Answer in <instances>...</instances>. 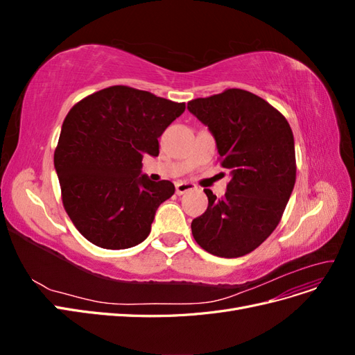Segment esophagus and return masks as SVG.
I'll return each mask as SVG.
<instances>
[{
	"label": "esophagus",
	"mask_w": 355,
	"mask_h": 355,
	"mask_svg": "<svg viewBox=\"0 0 355 355\" xmlns=\"http://www.w3.org/2000/svg\"><path fill=\"white\" fill-rule=\"evenodd\" d=\"M192 189H196V185L191 184V182H178L176 184V194L178 196L185 194V192L192 191Z\"/></svg>",
	"instance_id": "1"
}]
</instances>
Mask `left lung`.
<instances>
[{"label":"left lung","instance_id":"left-lung-1","mask_svg":"<svg viewBox=\"0 0 355 355\" xmlns=\"http://www.w3.org/2000/svg\"><path fill=\"white\" fill-rule=\"evenodd\" d=\"M188 110L209 127L220 164L231 175L222 198L204 189L209 206L192 220V235L214 256H244L272 234L292 196L296 180L292 128L266 101L241 89L194 99Z\"/></svg>","mask_w":355,"mask_h":355}]
</instances>
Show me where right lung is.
<instances>
[{"label": "right lung", "mask_w": 355, "mask_h": 355, "mask_svg": "<svg viewBox=\"0 0 355 355\" xmlns=\"http://www.w3.org/2000/svg\"><path fill=\"white\" fill-rule=\"evenodd\" d=\"M185 111L125 85L96 92L72 106L62 124L55 168L68 216L84 239L120 250L142 243L170 180L142 175L145 154L158 157V137Z\"/></svg>", "instance_id": "obj_1"}]
</instances>
